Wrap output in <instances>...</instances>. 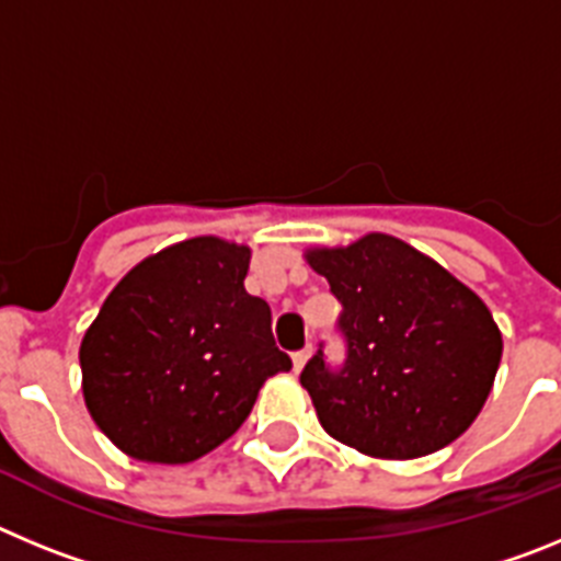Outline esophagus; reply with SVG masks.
Listing matches in <instances>:
<instances>
[{
  "instance_id": "1",
  "label": "esophagus",
  "mask_w": 561,
  "mask_h": 561,
  "mask_svg": "<svg viewBox=\"0 0 561 561\" xmlns=\"http://www.w3.org/2000/svg\"><path fill=\"white\" fill-rule=\"evenodd\" d=\"M309 356H311V345H306L304 351H297V354L291 356V362H295V370H304L306 362H309Z\"/></svg>"
}]
</instances>
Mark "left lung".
I'll return each mask as SVG.
<instances>
[{
    "instance_id": "1",
    "label": "left lung",
    "mask_w": 561,
    "mask_h": 561,
    "mask_svg": "<svg viewBox=\"0 0 561 561\" xmlns=\"http://www.w3.org/2000/svg\"><path fill=\"white\" fill-rule=\"evenodd\" d=\"M306 261L342 304L348 345L340 370L317 351L300 374L325 433L370 458L410 460L472 427L503 356L483 300L388 232L311 247Z\"/></svg>"
}]
</instances>
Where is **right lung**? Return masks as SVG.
<instances>
[{"label":"right lung","instance_id":"add662e5","mask_svg":"<svg viewBox=\"0 0 561 561\" xmlns=\"http://www.w3.org/2000/svg\"><path fill=\"white\" fill-rule=\"evenodd\" d=\"M247 270L250 247L196 236L148 255L106 297L81 340L83 401L128 458H202L291 368L270 306L244 289Z\"/></svg>","mask_w":561,"mask_h":561}]
</instances>
